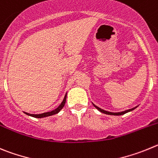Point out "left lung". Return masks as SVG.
<instances>
[{
  "instance_id": "8db88e82",
  "label": "left lung",
  "mask_w": 158,
  "mask_h": 158,
  "mask_svg": "<svg viewBox=\"0 0 158 158\" xmlns=\"http://www.w3.org/2000/svg\"><path fill=\"white\" fill-rule=\"evenodd\" d=\"M93 105H94V107L98 109V110L100 111L101 113H105V114H108V115H113V116H120V115H123V114H125V113H128V112H131V111L134 110L135 109H136V108H137V106H136V107L132 108V109H127V110L123 111V112H120V113H111V112H108V111L104 110V109H102L101 108L98 107V106H95L94 104H93Z\"/></svg>"
}]
</instances>
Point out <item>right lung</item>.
Returning a JSON list of instances; mask_svg holds the SVG:
<instances>
[{
    "label": "right lung",
    "mask_w": 158,
    "mask_h": 158,
    "mask_svg": "<svg viewBox=\"0 0 158 158\" xmlns=\"http://www.w3.org/2000/svg\"><path fill=\"white\" fill-rule=\"evenodd\" d=\"M66 98H67V94H65L63 102H62L61 103H60V106H58V107L56 108V109L51 111V112H47V113H41V114H30V113H26V114L28 115V116H33V117H35V118H43V117H46V116H52V115L56 114V113H59L60 111L62 109H63V107H64V105H65V102H66Z\"/></svg>",
    "instance_id": "obj_1"
}]
</instances>
